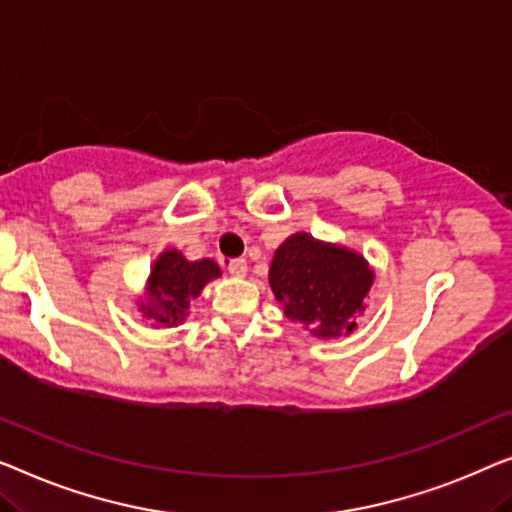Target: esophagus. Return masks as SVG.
Instances as JSON below:
<instances>
[{"label": "esophagus", "mask_w": 512, "mask_h": 512, "mask_svg": "<svg viewBox=\"0 0 512 512\" xmlns=\"http://www.w3.org/2000/svg\"><path fill=\"white\" fill-rule=\"evenodd\" d=\"M227 269L234 278H243L248 273V262H246V259H232V262L227 264Z\"/></svg>", "instance_id": "esophagus-1"}]
</instances>
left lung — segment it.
I'll return each mask as SVG.
<instances>
[{"label": "left lung", "instance_id": "8db88e82", "mask_svg": "<svg viewBox=\"0 0 512 512\" xmlns=\"http://www.w3.org/2000/svg\"><path fill=\"white\" fill-rule=\"evenodd\" d=\"M376 271L357 250L297 232L280 243L269 285L287 320L318 338L350 336L364 313Z\"/></svg>", "mask_w": 512, "mask_h": 512}]
</instances>
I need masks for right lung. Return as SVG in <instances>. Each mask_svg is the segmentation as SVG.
<instances>
[{"mask_svg": "<svg viewBox=\"0 0 512 512\" xmlns=\"http://www.w3.org/2000/svg\"><path fill=\"white\" fill-rule=\"evenodd\" d=\"M220 276V266L213 259L190 262L181 250L167 248L150 266L146 292L136 299V308L153 327H178L190 315V304L201 290Z\"/></svg>", "mask_w": 512, "mask_h": 512, "instance_id": "add662e5", "label": "right lung"}]
</instances>
